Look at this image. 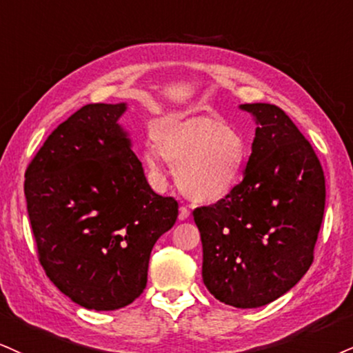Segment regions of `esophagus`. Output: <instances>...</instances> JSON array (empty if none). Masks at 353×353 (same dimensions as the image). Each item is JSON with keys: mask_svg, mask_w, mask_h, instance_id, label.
Masks as SVG:
<instances>
[{"mask_svg": "<svg viewBox=\"0 0 353 353\" xmlns=\"http://www.w3.org/2000/svg\"><path fill=\"white\" fill-rule=\"evenodd\" d=\"M190 217V210L186 206H180V212H178V219L185 221Z\"/></svg>", "mask_w": 353, "mask_h": 353, "instance_id": "esophagus-1", "label": "esophagus"}]
</instances>
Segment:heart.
<instances>
[{"label": "heart", "instance_id": "b5f03b06", "mask_svg": "<svg viewBox=\"0 0 353 353\" xmlns=\"http://www.w3.org/2000/svg\"><path fill=\"white\" fill-rule=\"evenodd\" d=\"M154 142L143 149L152 172H162V154L176 167V181L186 196L214 203L236 190L247 163L242 137L211 117L167 119L152 130Z\"/></svg>", "mask_w": 353, "mask_h": 353}]
</instances>
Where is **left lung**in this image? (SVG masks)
Instances as JSON below:
<instances>
[{
  "label": "left lung",
  "instance_id": "1",
  "mask_svg": "<svg viewBox=\"0 0 353 353\" xmlns=\"http://www.w3.org/2000/svg\"><path fill=\"white\" fill-rule=\"evenodd\" d=\"M256 121L245 175L232 193L193 211L203 242V281L221 303L259 307L293 288L314 260L325 178L288 114L242 104Z\"/></svg>",
  "mask_w": 353,
  "mask_h": 353
}]
</instances>
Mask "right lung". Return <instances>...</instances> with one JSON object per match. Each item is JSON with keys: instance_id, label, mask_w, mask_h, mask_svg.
Segmentation results:
<instances>
[{"instance_id": "add662e5", "label": "right lung", "mask_w": 353, "mask_h": 353, "mask_svg": "<svg viewBox=\"0 0 353 353\" xmlns=\"http://www.w3.org/2000/svg\"><path fill=\"white\" fill-rule=\"evenodd\" d=\"M125 104H86L52 130L26 168L37 256L50 281L86 310L141 296L150 252L178 203L152 191L117 119Z\"/></svg>"}]
</instances>
